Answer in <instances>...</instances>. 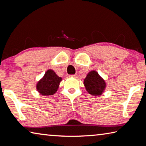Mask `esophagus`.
<instances>
[{
  "label": "esophagus",
  "mask_w": 146,
  "mask_h": 146,
  "mask_svg": "<svg viewBox=\"0 0 146 146\" xmlns=\"http://www.w3.org/2000/svg\"><path fill=\"white\" fill-rule=\"evenodd\" d=\"M71 77H74V78H77L78 77V75H76V74H75V75H70Z\"/></svg>",
  "instance_id": "1"
}]
</instances>
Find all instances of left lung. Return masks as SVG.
Listing matches in <instances>:
<instances>
[{"label": "left lung", "instance_id": "left-lung-1", "mask_svg": "<svg viewBox=\"0 0 146 146\" xmlns=\"http://www.w3.org/2000/svg\"><path fill=\"white\" fill-rule=\"evenodd\" d=\"M84 84L86 90L91 95L99 96L104 91L106 84L104 79L96 71H91L86 76Z\"/></svg>", "mask_w": 146, "mask_h": 146}]
</instances>
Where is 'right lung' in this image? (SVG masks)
<instances>
[{
  "mask_svg": "<svg viewBox=\"0 0 146 146\" xmlns=\"http://www.w3.org/2000/svg\"><path fill=\"white\" fill-rule=\"evenodd\" d=\"M62 78L52 70H48L36 86L38 92L44 96L52 95L58 90Z\"/></svg>",
  "mask_w": 146,
  "mask_h": 146,
  "instance_id": "1",
  "label": "right lung"
}]
</instances>
